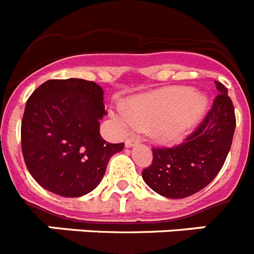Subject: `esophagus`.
I'll return each mask as SVG.
<instances>
[{"mask_svg":"<svg viewBox=\"0 0 254 254\" xmlns=\"http://www.w3.org/2000/svg\"><path fill=\"white\" fill-rule=\"evenodd\" d=\"M138 141H140V138L138 137H133V136H132V137H128V138H126V146L127 147H131V146H133L134 143H137Z\"/></svg>","mask_w":254,"mask_h":254,"instance_id":"34e87169","label":"esophagus"}]
</instances>
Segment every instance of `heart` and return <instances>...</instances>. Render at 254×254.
Instances as JSON below:
<instances>
[{
    "label": "heart",
    "mask_w": 254,
    "mask_h": 254,
    "mask_svg": "<svg viewBox=\"0 0 254 254\" xmlns=\"http://www.w3.org/2000/svg\"><path fill=\"white\" fill-rule=\"evenodd\" d=\"M206 108V98L193 89L173 86L136 96L128 102V111L117 108L113 118L123 131L149 127L155 140L174 143L198 125Z\"/></svg>",
    "instance_id": "obj_1"
}]
</instances>
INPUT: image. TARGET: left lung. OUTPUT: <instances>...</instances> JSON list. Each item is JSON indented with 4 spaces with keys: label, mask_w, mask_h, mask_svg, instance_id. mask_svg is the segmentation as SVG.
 Wrapping results in <instances>:
<instances>
[{
    "label": "left lung",
    "mask_w": 254,
    "mask_h": 254,
    "mask_svg": "<svg viewBox=\"0 0 254 254\" xmlns=\"http://www.w3.org/2000/svg\"><path fill=\"white\" fill-rule=\"evenodd\" d=\"M217 95L203 121L183 142L152 147V161L142 170L147 186L168 198L197 193L221 170L233 142L235 112L228 89L215 81Z\"/></svg>",
    "instance_id": "left-lung-1"
}]
</instances>
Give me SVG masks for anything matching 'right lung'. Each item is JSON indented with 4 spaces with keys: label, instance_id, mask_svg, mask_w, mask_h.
<instances>
[{
    "label": "right lung",
    "instance_id": "right-lung-1",
    "mask_svg": "<svg viewBox=\"0 0 254 254\" xmlns=\"http://www.w3.org/2000/svg\"><path fill=\"white\" fill-rule=\"evenodd\" d=\"M103 89L82 78L48 80L29 96L21 121L26 168L43 188L80 197L98 187L109 159L125 143L100 136Z\"/></svg>",
    "mask_w": 254,
    "mask_h": 254
}]
</instances>
